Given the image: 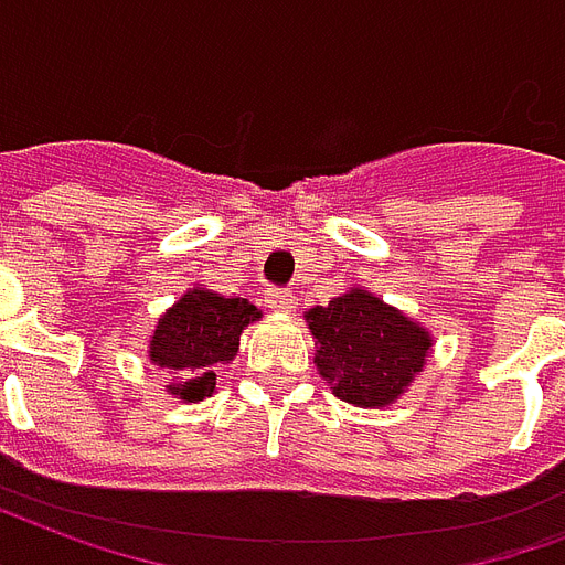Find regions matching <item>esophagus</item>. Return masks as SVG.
<instances>
[{
	"label": "esophagus",
	"mask_w": 565,
	"mask_h": 565,
	"mask_svg": "<svg viewBox=\"0 0 565 565\" xmlns=\"http://www.w3.org/2000/svg\"><path fill=\"white\" fill-rule=\"evenodd\" d=\"M265 303L270 309H277V312H291L295 309V295L288 291V288H270L268 297H265Z\"/></svg>",
	"instance_id": "1"
}]
</instances>
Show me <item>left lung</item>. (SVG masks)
<instances>
[{
  "mask_svg": "<svg viewBox=\"0 0 565 565\" xmlns=\"http://www.w3.org/2000/svg\"><path fill=\"white\" fill-rule=\"evenodd\" d=\"M315 335V365L335 397L356 406H386L404 392L430 351V335L386 306L353 288L306 315Z\"/></svg>",
  "mask_w": 565,
  "mask_h": 565,
  "instance_id": "1",
  "label": "left lung"
}]
</instances>
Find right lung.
I'll return each instance as SVG.
<instances>
[{
  "mask_svg": "<svg viewBox=\"0 0 565 565\" xmlns=\"http://www.w3.org/2000/svg\"><path fill=\"white\" fill-rule=\"evenodd\" d=\"M259 312L247 297L188 291L152 332L150 360L170 371V395L203 401L214 392V371L238 353V335Z\"/></svg>",
  "mask_w": 565,
  "mask_h": 565,
  "instance_id": "1",
  "label": "right lung"
}]
</instances>
